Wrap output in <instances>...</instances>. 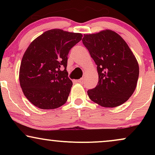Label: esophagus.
<instances>
[{
	"instance_id": "esophagus-1",
	"label": "esophagus",
	"mask_w": 155,
	"mask_h": 155,
	"mask_svg": "<svg viewBox=\"0 0 155 155\" xmlns=\"http://www.w3.org/2000/svg\"><path fill=\"white\" fill-rule=\"evenodd\" d=\"M83 80H84V79H83V78H81V79H79V80H78V82H79V83H80V84H81V83H83Z\"/></svg>"
}]
</instances>
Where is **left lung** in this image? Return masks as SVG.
Masks as SVG:
<instances>
[{
    "label": "left lung",
    "mask_w": 155,
    "mask_h": 155,
    "mask_svg": "<svg viewBox=\"0 0 155 155\" xmlns=\"http://www.w3.org/2000/svg\"><path fill=\"white\" fill-rule=\"evenodd\" d=\"M82 42L98 73L97 85L87 91L90 100L103 107L123 104L136 90L139 75L138 62L128 45L110 30L84 34Z\"/></svg>",
    "instance_id": "1"
}]
</instances>
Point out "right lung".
<instances>
[{"mask_svg": "<svg viewBox=\"0 0 155 155\" xmlns=\"http://www.w3.org/2000/svg\"><path fill=\"white\" fill-rule=\"evenodd\" d=\"M81 37V33L52 29L31 42L22 57L19 78L32 104L54 109L66 102L73 85L66 71L68 54Z\"/></svg>", "mask_w": 155, "mask_h": 155, "instance_id": "1", "label": "right lung"}]
</instances>
